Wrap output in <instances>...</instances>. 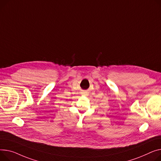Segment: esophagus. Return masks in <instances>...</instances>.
Listing matches in <instances>:
<instances>
[{"label":"esophagus","mask_w":161,"mask_h":161,"mask_svg":"<svg viewBox=\"0 0 161 161\" xmlns=\"http://www.w3.org/2000/svg\"><path fill=\"white\" fill-rule=\"evenodd\" d=\"M84 95H85V94H84Z\"/></svg>","instance_id":"obj_1"}]
</instances>
